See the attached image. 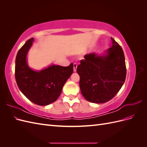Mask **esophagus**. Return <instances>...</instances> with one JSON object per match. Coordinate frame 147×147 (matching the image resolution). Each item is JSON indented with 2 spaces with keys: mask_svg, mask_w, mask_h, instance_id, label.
I'll return each instance as SVG.
<instances>
[{
  "mask_svg": "<svg viewBox=\"0 0 147 147\" xmlns=\"http://www.w3.org/2000/svg\"><path fill=\"white\" fill-rule=\"evenodd\" d=\"M77 65L76 64H74V72H75L77 71Z\"/></svg>",
  "mask_w": 147,
  "mask_h": 147,
  "instance_id": "obj_1",
  "label": "esophagus"
}]
</instances>
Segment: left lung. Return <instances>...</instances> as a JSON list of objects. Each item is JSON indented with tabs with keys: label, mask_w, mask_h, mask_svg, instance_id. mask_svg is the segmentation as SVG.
Here are the masks:
<instances>
[{
	"label": "left lung",
	"mask_w": 147,
	"mask_h": 147,
	"mask_svg": "<svg viewBox=\"0 0 147 147\" xmlns=\"http://www.w3.org/2000/svg\"><path fill=\"white\" fill-rule=\"evenodd\" d=\"M112 46L100 54L84 55L77 67L80 88L85 99L96 104L112 99L121 88L126 75L122 48L112 38Z\"/></svg>",
	"instance_id": "left-lung-1"
}]
</instances>
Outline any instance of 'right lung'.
Segmentation results:
<instances>
[{
  "label": "right lung",
  "mask_w": 147,
  "mask_h": 147,
  "mask_svg": "<svg viewBox=\"0 0 147 147\" xmlns=\"http://www.w3.org/2000/svg\"><path fill=\"white\" fill-rule=\"evenodd\" d=\"M34 38L25 43L17 53L15 60V78L21 92L38 105H48L55 102L61 94L67 80L72 74L74 65L67 67L51 64L40 70L30 68L28 54Z\"/></svg>",
  "instance_id": "right-lung-1"
}]
</instances>
